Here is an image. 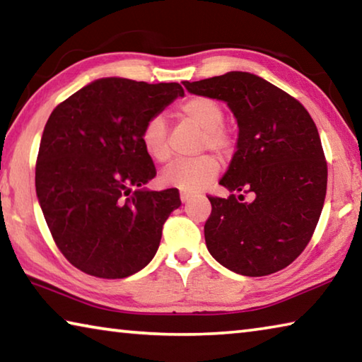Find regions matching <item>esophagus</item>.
<instances>
[{"label": "esophagus", "instance_id": "esophagus-1", "mask_svg": "<svg viewBox=\"0 0 362 362\" xmlns=\"http://www.w3.org/2000/svg\"><path fill=\"white\" fill-rule=\"evenodd\" d=\"M192 198V194H189L188 192H180V199H182V203H187V201Z\"/></svg>", "mask_w": 362, "mask_h": 362}]
</instances>
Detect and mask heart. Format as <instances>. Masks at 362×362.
<instances>
[{
  "instance_id": "heart-1",
  "label": "heart",
  "mask_w": 362,
  "mask_h": 362,
  "mask_svg": "<svg viewBox=\"0 0 362 362\" xmlns=\"http://www.w3.org/2000/svg\"><path fill=\"white\" fill-rule=\"evenodd\" d=\"M179 112L187 119L193 121L203 129L201 146L209 148L218 155H226L233 148V139L223 127L225 112L222 105L211 97H189L180 103ZM169 124L164 115H153L145 121L140 134V142L146 155L158 163L168 161L170 148L168 144ZM218 174L217 159L211 155L198 158H183L170 163L159 175L163 185L183 189V192H199L211 183Z\"/></svg>"
}]
</instances>
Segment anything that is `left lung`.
I'll return each mask as SVG.
<instances>
[{"instance_id":"left-lung-1","label":"left lung","mask_w":362,"mask_h":362,"mask_svg":"<svg viewBox=\"0 0 362 362\" xmlns=\"http://www.w3.org/2000/svg\"><path fill=\"white\" fill-rule=\"evenodd\" d=\"M189 94L223 100L240 127L236 151L209 196L206 246L243 276H267L297 259L313 236L327 188V163L315 121L298 100L247 71L183 81ZM243 191L253 194L244 204Z\"/></svg>"}]
</instances>
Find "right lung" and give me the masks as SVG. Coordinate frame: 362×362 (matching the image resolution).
Returning a JSON list of instances; mask_svg holds the SVG:
<instances>
[{
    "instance_id": "right-lung-1",
    "label": "right lung",
    "mask_w": 362,
    "mask_h": 362,
    "mask_svg": "<svg viewBox=\"0 0 362 362\" xmlns=\"http://www.w3.org/2000/svg\"><path fill=\"white\" fill-rule=\"evenodd\" d=\"M179 83L100 78L54 108L42 131L35 185L60 252L90 276L140 272L180 206L177 188H144L156 175L140 134L177 97Z\"/></svg>"
}]
</instances>
